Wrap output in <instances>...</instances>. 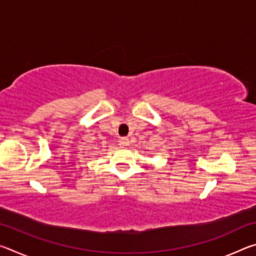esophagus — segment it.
Returning <instances> with one entry per match:
<instances>
[{
	"mask_svg": "<svg viewBox=\"0 0 256 256\" xmlns=\"http://www.w3.org/2000/svg\"><path fill=\"white\" fill-rule=\"evenodd\" d=\"M120 146H128V138H120Z\"/></svg>",
	"mask_w": 256,
	"mask_h": 256,
	"instance_id": "esophagus-1",
	"label": "esophagus"
}]
</instances>
